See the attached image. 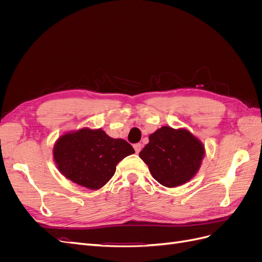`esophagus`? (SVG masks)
I'll use <instances>...</instances> for the list:
<instances>
[{
	"mask_svg": "<svg viewBox=\"0 0 262 262\" xmlns=\"http://www.w3.org/2000/svg\"><path fill=\"white\" fill-rule=\"evenodd\" d=\"M133 147H134V150H136V153H140V150L142 149V145H141L140 143L134 144V145H133Z\"/></svg>",
	"mask_w": 262,
	"mask_h": 262,
	"instance_id": "1",
	"label": "esophagus"
}]
</instances>
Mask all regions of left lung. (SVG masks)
<instances>
[{"instance_id":"obj_1","label":"left lung","mask_w":262,"mask_h":262,"mask_svg":"<svg viewBox=\"0 0 262 262\" xmlns=\"http://www.w3.org/2000/svg\"><path fill=\"white\" fill-rule=\"evenodd\" d=\"M148 140L139 156L161 185L167 188L185 185L200 169L204 145L187 129L165 125L150 134Z\"/></svg>"}]
</instances>
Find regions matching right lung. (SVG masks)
<instances>
[{"label":"right lung","mask_w":262,"mask_h":262,"mask_svg":"<svg viewBox=\"0 0 262 262\" xmlns=\"http://www.w3.org/2000/svg\"><path fill=\"white\" fill-rule=\"evenodd\" d=\"M133 153L128 142L110 138L101 129L67 132L53 146V160L62 175L91 190L104 187L118 163Z\"/></svg>","instance_id":"obj_1"}]
</instances>
